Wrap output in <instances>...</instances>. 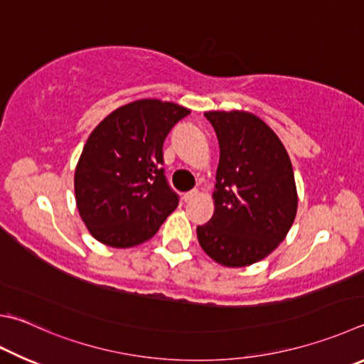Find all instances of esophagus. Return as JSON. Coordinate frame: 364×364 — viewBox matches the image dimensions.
Returning a JSON list of instances; mask_svg holds the SVG:
<instances>
[{
    "mask_svg": "<svg viewBox=\"0 0 364 364\" xmlns=\"http://www.w3.org/2000/svg\"><path fill=\"white\" fill-rule=\"evenodd\" d=\"M197 194H199V191H197V189L188 191V193H184V196H183V200H184V202H191V200H194L196 197H197Z\"/></svg>",
    "mask_w": 364,
    "mask_h": 364,
    "instance_id": "34e87169",
    "label": "esophagus"
}]
</instances>
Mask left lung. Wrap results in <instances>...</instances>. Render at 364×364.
I'll use <instances>...</instances> for the list:
<instances>
[{
	"mask_svg": "<svg viewBox=\"0 0 364 364\" xmlns=\"http://www.w3.org/2000/svg\"><path fill=\"white\" fill-rule=\"evenodd\" d=\"M220 143L215 213L197 228L211 259L245 267L279 247L297 211L293 165L280 138L247 111L205 113Z\"/></svg>",
	"mask_w": 364,
	"mask_h": 364,
	"instance_id": "8db88e82",
	"label": "left lung"
}]
</instances>
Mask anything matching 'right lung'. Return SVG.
<instances>
[{"mask_svg":"<svg viewBox=\"0 0 364 364\" xmlns=\"http://www.w3.org/2000/svg\"><path fill=\"white\" fill-rule=\"evenodd\" d=\"M191 111L143 98L114 109L92 132L75 171L76 205L89 232L113 248L149 240L180 197L164 175L162 146Z\"/></svg>","mask_w":364,"mask_h":364,"instance_id":"1","label":"right lung"}]
</instances>
